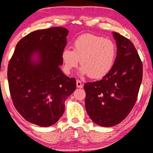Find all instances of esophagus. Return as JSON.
Masks as SVG:
<instances>
[{"mask_svg": "<svg viewBox=\"0 0 153 153\" xmlns=\"http://www.w3.org/2000/svg\"><path fill=\"white\" fill-rule=\"evenodd\" d=\"M76 85L78 88H83V83H81V81H80V80H76Z\"/></svg>", "mask_w": 153, "mask_h": 153, "instance_id": "34e87169", "label": "esophagus"}]
</instances>
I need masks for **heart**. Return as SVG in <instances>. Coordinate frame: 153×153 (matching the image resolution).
<instances>
[{"label": "heart", "mask_w": 153, "mask_h": 153, "mask_svg": "<svg viewBox=\"0 0 153 153\" xmlns=\"http://www.w3.org/2000/svg\"><path fill=\"white\" fill-rule=\"evenodd\" d=\"M116 47L111 40L93 34H83L73 42V50L65 48L61 59L65 73H71L80 63V73L92 79H101L112 70Z\"/></svg>", "instance_id": "b5f03b06"}]
</instances>
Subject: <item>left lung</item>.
<instances>
[{"label":"left lung","mask_w":153,"mask_h":153,"mask_svg":"<svg viewBox=\"0 0 153 153\" xmlns=\"http://www.w3.org/2000/svg\"><path fill=\"white\" fill-rule=\"evenodd\" d=\"M117 56L112 70L101 80L86 83L85 105L94 123L111 127L123 120L137 101L142 80V63L128 38L112 33Z\"/></svg>","instance_id":"obj_1"}]
</instances>
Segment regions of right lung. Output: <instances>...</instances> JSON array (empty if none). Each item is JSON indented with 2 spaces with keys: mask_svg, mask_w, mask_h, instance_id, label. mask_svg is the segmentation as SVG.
<instances>
[{
  "mask_svg": "<svg viewBox=\"0 0 153 153\" xmlns=\"http://www.w3.org/2000/svg\"><path fill=\"white\" fill-rule=\"evenodd\" d=\"M68 33L62 27L32 32L18 42L8 63L13 103L30 123L42 127L56 123L65 111V101L76 88L75 78L60 69Z\"/></svg>",
  "mask_w": 153,
  "mask_h": 153,
  "instance_id": "add662e5",
  "label": "right lung"
}]
</instances>
